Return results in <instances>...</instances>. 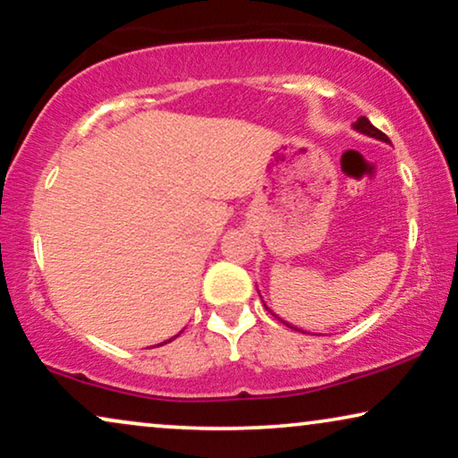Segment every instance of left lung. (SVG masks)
I'll use <instances>...</instances> for the list:
<instances>
[{
  "label": "left lung",
  "instance_id": "1",
  "mask_svg": "<svg viewBox=\"0 0 458 458\" xmlns=\"http://www.w3.org/2000/svg\"><path fill=\"white\" fill-rule=\"evenodd\" d=\"M352 127H354L356 131H359V133H365V135H369V137H375V140H381V141L390 143V140H387V135L381 133L379 129H375L373 124L369 123L367 116H360L359 121H356V123L352 124ZM273 315H275V312H273ZM275 317H277V315H275ZM277 318H279V317H277ZM281 323H285V321H281ZM285 325H287V327H292L290 323H285ZM292 329H296V327H292ZM296 331H300V329H296ZM302 334H304V331H302Z\"/></svg>",
  "mask_w": 458,
  "mask_h": 458
}]
</instances>
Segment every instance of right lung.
<instances>
[{
    "mask_svg": "<svg viewBox=\"0 0 458 458\" xmlns=\"http://www.w3.org/2000/svg\"><path fill=\"white\" fill-rule=\"evenodd\" d=\"M168 342H171V340H168ZM165 344H166V342H165Z\"/></svg>",
    "mask_w": 458,
    "mask_h": 458,
    "instance_id": "right-lung-1",
    "label": "right lung"
}]
</instances>
